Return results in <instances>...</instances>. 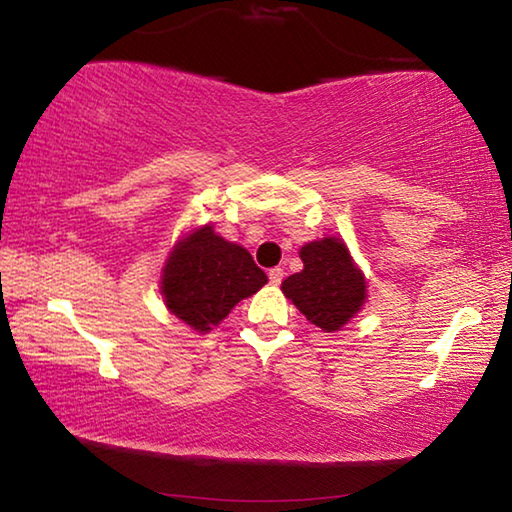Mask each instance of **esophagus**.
<instances>
[{
  "label": "esophagus",
  "mask_w": 512,
  "mask_h": 512,
  "mask_svg": "<svg viewBox=\"0 0 512 512\" xmlns=\"http://www.w3.org/2000/svg\"><path fill=\"white\" fill-rule=\"evenodd\" d=\"M268 280H271V284H280L284 280V268L280 266L271 268V271H268Z\"/></svg>",
  "instance_id": "1"
}]
</instances>
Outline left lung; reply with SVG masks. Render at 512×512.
Segmentation results:
<instances>
[{"label": "left lung", "mask_w": 512, "mask_h": 512, "mask_svg": "<svg viewBox=\"0 0 512 512\" xmlns=\"http://www.w3.org/2000/svg\"><path fill=\"white\" fill-rule=\"evenodd\" d=\"M305 268L282 282V291L309 323L334 332L361 309L366 300V280L343 241L325 237L302 246Z\"/></svg>", "instance_id": "obj_1"}]
</instances>
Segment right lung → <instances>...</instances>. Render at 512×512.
Listing matches in <instances>:
<instances>
[{
    "label": "right lung",
    "instance_id": "1",
    "mask_svg": "<svg viewBox=\"0 0 512 512\" xmlns=\"http://www.w3.org/2000/svg\"><path fill=\"white\" fill-rule=\"evenodd\" d=\"M268 282L246 248L214 235L210 225L180 241L162 275V296L171 314L196 332H210L239 300Z\"/></svg>",
    "mask_w": 512,
    "mask_h": 512
}]
</instances>
